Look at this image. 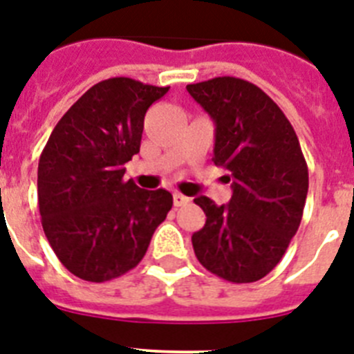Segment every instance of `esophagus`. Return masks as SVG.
Returning <instances> with one entry per match:
<instances>
[{"instance_id":"1","label":"esophagus","mask_w":354,"mask_h":354,"mask_svg":"<svg viewBox=\"0 0 354 354\" xmlns=\"http://www.w3.org/2000/svg\"><path fill=\"white\" fill-rule=\"evenodd\" d=\"M189 202H192V198L184 196L183 193H174V205H175V207H183V205L189 204Z\"/></svg>"}]
</instances>
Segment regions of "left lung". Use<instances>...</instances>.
<instances>
[{"label": "left lung", "instance_id": "8db88e82", "mask_svg": "<svg viewBox=\"0 0 354 354\" xmlns=\"http://www.w3.org/2000/svg\"><path fill=\"white\" fill-rule=\"evenodd\" d=\"M216 126V167L232 179V198H195L205 225L192 236L198 262L232 283L257 282L282 261L301 223L308 168L298 136L277 102L257 84L212 77L187 84Z\"/></svg>", "mask_w": 354, "mask_h": 354}]
</instances>
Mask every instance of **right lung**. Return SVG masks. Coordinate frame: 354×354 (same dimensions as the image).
Returning a JSON list of instances; mask_svg holds the SVG:
<instances>
[{"mask_svg":"<svg viewBox=\"0 0 354 354\" xmlns=\"http://www.w3.org/2000/svg\"><path fill=\"white\" fill-rule=\"evenodd\" d=\"M168 92L131 77L93 84L60 118L39 161L44 234L62 264L86 282H108L140 264L174 205L167 189L124 180L140 152L147 109Z\"/></svg>","mask_w":354,"mask_h":354,"instance_id":"1","label":"right lung"}]
</instances>
